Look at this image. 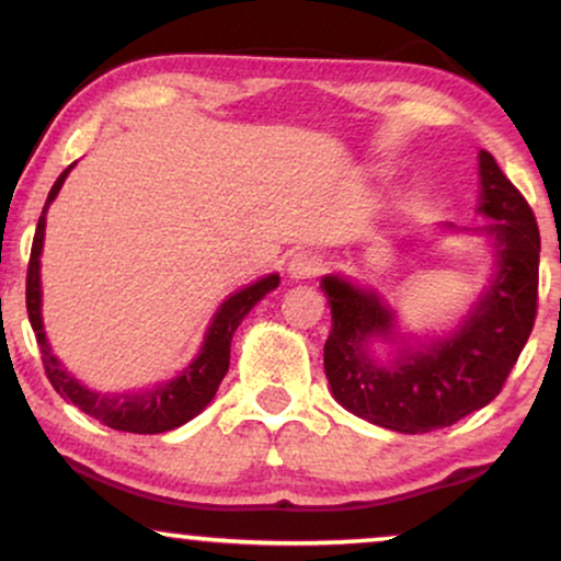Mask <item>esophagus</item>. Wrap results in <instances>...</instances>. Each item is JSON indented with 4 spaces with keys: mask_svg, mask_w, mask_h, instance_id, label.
Listing matches in <instances>:
<instances>
[{
    "mask_svg": "<svg viewBox=\"0 0 561 561\" xmlns=\"http://www.w3.org/2000/svg\"><path fill=\"white\" fill-rule=\"evenodd\" d=\"M321 268H324V261L313 250H298L287 263V274L293 279H313L321 274Z\"/></svg>",
    "mask_w": 561,
    "mask_h": 561,
    "instance_id": "1",
    "label": "esophagus"
}]
</instances>
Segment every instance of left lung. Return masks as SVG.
Masks as SVG:
<instances>
[{"label": "left lung", "mask_w": 561, "mask_h": 561, "mask_svg": "<svg viewBox=\"0 0 561 561\" xmlns=\"http://www.w3.org/2000/svg\"><path fill=\"white\" fill-rule=\"evenodd\" d=\"M480 214L493 218L495 276L448 337L398 347L390 364L369 356L371 340L396 343V317L377 293L324 276L332 332L324 371L332 396L362 420L405 435L433 433L482 409L504 388L538 313L536 216L491 152L480 150Z\"/></svg>", "instance_id": "1"}]
</instances>
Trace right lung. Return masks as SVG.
Returning <instances> with one entry per match:
<instances>
[{
    "label": "right lung",
    "mask_w": 561,
    "mask_h": 561,
    "mask_svg": "<svg viewBox=\"0 0 561 561\" xmlns=\"http://www.w3.org/2000/svg\"><path fill=\"white\" fill-rule=\"evenodd\" d=\"M76 163H70L66 171L57 176V182L49 190L47 203H44L42 216H38L34 244H31V261H28V276H25V308H28V321L36 332V343L42 347V364L47 371L53 388L60 392L66 401L79 405L83 414L94 416L96 422H102L105 427L121 430V433H137V435H158L169 433L173 427H182L184 422H190L192 416H197L210 401H214L218 385L227 377L229 371V351H231V334L237 332V327L242 324V319L248 317L250 308L259 302L263 295H268L272 289L279 287V276L268 274L263 279L253 282L240 293L231 295L229 300L221 302V308L216 311L214 321H210L208 332H205L203 347L186 369L171 382L158 385L152 390L141 392H94L68 375L66 366L57 362L53 347L47 343V334H44L42 324V276H38V255H42L44 244V227H47V208L53 205V199L60 192L62 182L73 169Z\"/></svg>",
    "instance_id": "1"
}]
</instances>
